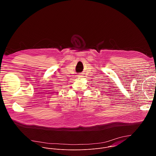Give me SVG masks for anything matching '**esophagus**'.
I'll use <instances>...</instances> for the list:
<instances>
[{"mask_svg": "<svg viewBox=\"0 0 156 156\" xmlns=\"http://www.w3.org/2000/svg\"><path fill=\"white\" fill-rule=\"evenodd\" d=\"M77 76H78V78H83V75L80 74V75H78Z\"/></svg>", "mask_w": 156, "mask_h": 156, "instance_id": "34e87169", "label": "esophagus"}]
</instances>
